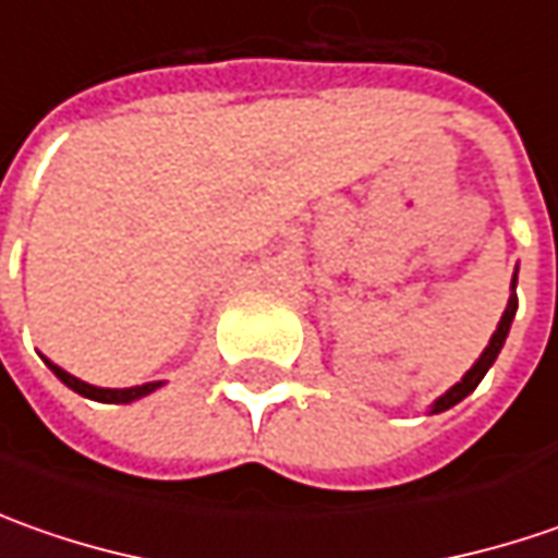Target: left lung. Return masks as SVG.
<instances>
[{
  "label": "left lung",
  "mask_w": 558,
  "mask_h": 558,
  "mask_svg": "<svg viewBox=\"0 0 558 558\" xmlns=\"http://www.w3.org/2000/svg\"><path fill=\"white\" fill-rule=\"evenodd\" d=\"M512 289H515V279H512ZM512 316H515V294L509 298V304H506L504 316H500V326H497V332L490 335V344L484 348V354L478 356V363L469 369V373L462 375V381H457L450 391L444 397H438L435 400V407H432V413H444V410H450L453 403H460L462 397H469L475 388H478V381H482L484 375H487V369L494 366V360H497V354H500V348H504L506 335H509V326H512Z\"/></svg>",
  "instance_id": "8db88e82"
}]
</instances>
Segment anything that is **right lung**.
<instances>
[{
    "instance_id": "1",
    "label": "right lung",
    "mask_w": 558,
    "mask_h": 558,
    "mask_svg": "<svg viewBox=\"0 0 558 558\" xmlns=\"http://www.w3.org/2000/svg\"><path fill=\"white\" fill-rule=\"evenodd\" d=\"M49 363V360H46ZM49 369H52L68 388H74L76 395L89 397V400H101V403H130V400H140V397L151 395L155 388H161V381H148V385H136V388H96V385H86V381H80L71 373H64L61 366H54L49 363Z\"/></svg>"
}]
</instances>
